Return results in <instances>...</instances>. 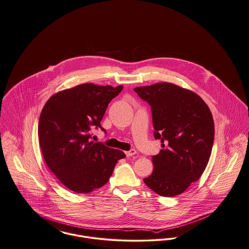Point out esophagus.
<instances>
[{"mask_svg": "<svg viewBox=\"0 0 249 249\" xmlns=\"http://www.w3.org/2000/svg\"><path fill=\"white\" fill-rule=\"evenodd\" d=\"M137 152H136V150L131 149L129 150V151H126L125 152V155H126V157L128 158V157H132L133 155H135Z\"/></svg>", "mask_w": 249, "mask_h": 249, "instance_id": "obj_1", "label": "esophagus"}]
</instances>
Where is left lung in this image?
<instances>
[{
    "instance_id": "left-lung-1",
    "label": "left lung",
    "mask_w": 249,
    "mask_h": 249,
    "mask_svg": "<svg viewBox=\"0 0 249 249\" xmlns=\"http://www.w3.org/2000/svg\"><path fill=\"white\" fill-rule=\"evenodd\" d=\"M134 90L151 107L154 137L163 148L152 157L154 170L143 181L161 196L180 195L198 180L209 162L214 140L212 112L196 93L174 84Z\"/></svg>"
}]
</instances>
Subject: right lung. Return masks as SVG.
Instances as JSON below:
<instances>
[{
	"mask_svg": "<svg viewBox=\"0 0 249 249\" xmlns=\"http://www.w3.org/2000/svg\"><path fill=\"white\" fill-rule=\"evenodd\" d=\"M123 86L82 84L53 95L42 108L38 121V142L44 160L68 189L89 193L105 185L123 151L103 142H90V131L101 128L109 102Z\"/></svg>",
	"mask_w": 249,
	"mask_h": 249,
	"instance_id": "add662e5",
	"label": "right lung"
}]
</instances>
